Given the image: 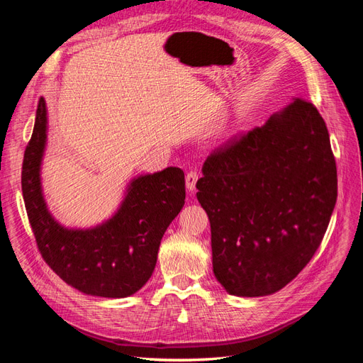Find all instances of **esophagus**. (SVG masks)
<instances>
[{"label": "esophagus", "mask_w": 363, "mask_h": 363, "mask_svg": "<svg viewBox=\"0 0 363 363\" xmlns=\"http://www.w3.org/2000/svg\"><path fill=\"white\" fill-rule=\"evenodd\" d=\"M196 180H199V172L195 169H191L188 174H186V188H188L189 192L195 191Z\"/></svg>", "instance_id": "esophagus-1"}]
</instances>
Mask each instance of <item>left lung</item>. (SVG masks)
<instances>
[{"instance_id":"left-lung-1","label":"left lung","mask_w":363,"mask_h":363,"mask_svg":"<svg viewBox=\"0 0 363 363\" xmlns=\"http://www.w3.org/2000/svg\"><path fill=\"white\" fill-rule=\"evenodd\" d=\"M196 189L224 289L239 296L280 291L313 257L336 204V162L323 116L296 98L216 148Z\"/></svg>"}]
</instances>
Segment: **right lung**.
I'll return each mask as SVG.
<instances>
[{
  "label": "right lung",
  "mask_w": 363,
  "mask_h": 363,
  "mask_svg": "<svg viewBox=\"0 0 363 363\" xmlns=\"http://www.w3.org/2000/svg\"><path fill=\"white\" fill-rule=\"evenodd\" d=\"M47 142V107L40 98L24 152L23 186L27 216L40 255L57 276L87 295L124 298L151 277L160 240L186 199L180 168L140 175L130 183L118 212L87 230L62 227L43 200L40 163Z\"/></svg>",
  "instance_id": "1"
}]
</instances>
